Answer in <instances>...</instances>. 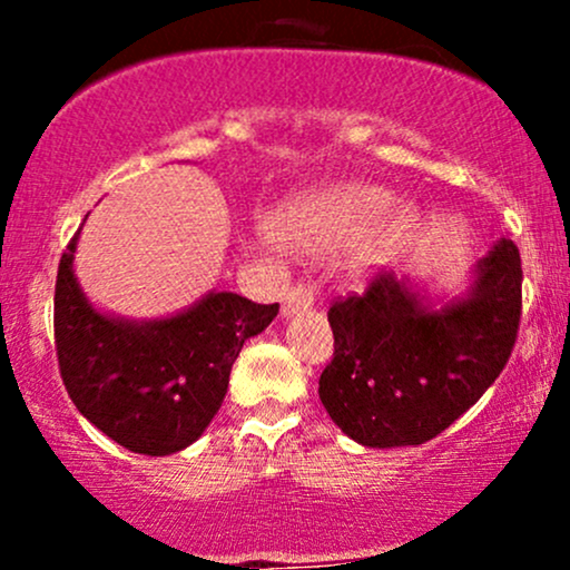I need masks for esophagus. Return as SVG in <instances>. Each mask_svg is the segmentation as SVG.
Returning a JSON list of instances; mask_svg holds the SVG:
<instances>
[{
  "label": "esophagus",
  "mask_w": 570,
  "mask_h": 570,
  "mask_svg": "<svg viewBox=\"0 0 570 570\" xmlns=\"http://www.w3.org/2000/svg\"><path fill=\"white\" fill-rule=\"evenodd\" d=\"M316 299V286L311 281H297L284 297V316H294V313L305 311V307L313 305Z\"/></svg>",
  "instance_id": "esophagus-1"
}]
</instances>
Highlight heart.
Wrapping results in <instances>:
<instances>
[{
	"label": "heart",
	"mask_w": 570,
	"mask_h": 570,
	"mask_svg": "<svg viewBox=\"0 0 570 570\" xmlns=\"http://www.w3.org/2000/svg\"><path fill=\"white\" fill-rule=\"evenodd\" d=\"M389 206V195L377 187L348 185L326 193L324 198L307 203L305 208L286 214L278 222L281 235L297 244H324V240L343 238V235L356 233L358 227L367 225L372 217ZM410 230V212L396 208L385 217L375 230L370 233L364 244V259H383L402 244Z\"/></svg>",
	"instance_id": "1"
}]
</instances>
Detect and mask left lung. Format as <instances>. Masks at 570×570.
Returning <instances> with one entry per match:
<instances>
[{"mask_svg":"<svg viewBox=\"0 0 570 570\" xmlns=\"http://www.w3.org/2000/svg\"><path fill=\"white\" fill-rule=\"evenodd\" d=\"M335 353L318 381L326 412L367 448L423 444L476 404L512 356L522 316V263L499 240L476 265L472 294L426 311L394 273L330 305Z\"/></svg>","mask_w":570,"mask_h":570,"instance_id":"1","label":"left lung"}]
</instances>
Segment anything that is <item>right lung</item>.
I'll list each match as a JSON object with an SVG mask.
<instances>
[{
    "mask_svg": "<svg viewBox=\"0 0 570 570\" xmlns=\"http://www.w3.org/2000/svg\"><path fill=\"white\" fill-rule=\"evenodd\" d=\"M77 235L56 276L53 332L61 381L75 407L109 440L141 455H171L206 431L248 337L278 316L233 292L208 294L166 322L101 316L77 286Z\"/></svg>",
    "mask_w": 570,
    "mask_h": 570,
    "instance_id": "obj_1",
    "label": "right lung"
}]
</instances>
